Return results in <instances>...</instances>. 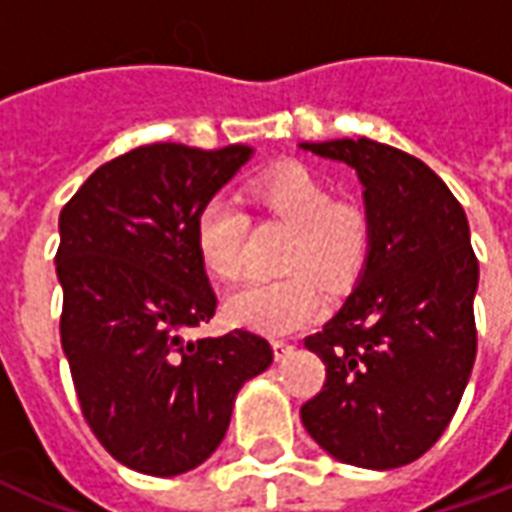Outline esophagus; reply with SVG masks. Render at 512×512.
<instances>
[{
    "label": "esophagus",
    "instance_id": "34e87169",
    "mask_svg": "<svg viewBox=\"0 0 512 512\" xmlns=\"http://www.w3.org/2000/svg\"><path fill=\"white\" fill-rule=\"evenodd\" d=\"M271 346H273V357H276V360H284V357H290L292 349H295V346H292V343H287V341H273Z\"/></svg>",
    "mask_w": 512,
    "mask_h": 512
}]
</instances>
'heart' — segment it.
Here are the masks:
<instances>
[{
	"label": "heart",
	"mask_w": 512,
	"mask_h": 512,
	"mask_svg": "<svg viewBox=\"0 0 512 512\" xmlns=\"http://www.w3.org/2000/svg\"><path fill=\"white\" fill-rule=\"evenodd\" d=\"M249 201L292 228L284 265L290 276L247 284L225 303L230 322L257 333L284 335L322 314L319 282L333 290L349 287L368 257V222L357 209L333 204L322 179L300 163H287L252 179ZM247 217L228 198H212L195 217V252L214 279L236 282L244 271Z\"/></svg>",
	"instance_id": "1"
}]
</instances>
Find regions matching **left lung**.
Masks as SVG:
<instances>
[{
  "mask_svg": "<svg viewBox=\"0 0 512 512\" xmlns=\"http://www.w3.org/2000/svg\"><path fill=\"white\" fill-rule=\"evenodd\" d=\"M357 171L368 257L354 290L306 349L322 392L300 408L343 464L395 470L438 443L475 362L478 260L462 204L427 163L373 139L303 142Z\"/></svg>",
  "mask_w": 512,
  "mask_h": 512,
  "instance_id": "8db88e82",
  "label": "left lung"
}]
</instances>
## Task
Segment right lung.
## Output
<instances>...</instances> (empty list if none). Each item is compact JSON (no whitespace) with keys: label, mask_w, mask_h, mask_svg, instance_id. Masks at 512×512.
Instances as JSON below:
<instances>
[{"label":"right lung","mask_w":512,"mask_h":512,"mask_svg":"<svg viewBox=\"0 0 512 512\" xmlns=\"http://www.w3.org/2000/svg\"><path fill=\"white\" fill-rule=\"evenodd\" d=\"M249 144H144L104 163L58 217L61 346L85 421L136 473L204 464L239 389L273 362L249 330L190 341L217 308L195 217L252 158Z\"/></svg>","instance_id":"obj_1"}]
</instances>
